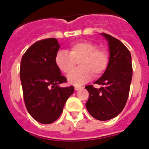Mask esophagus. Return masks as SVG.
Listing matches in <instances>:
<instances>
[{
    "instance_id": "1",
    "label": "esophagus",
    "mask_w": 149,
    "mask_h": 149,
    "mask_svg": "<svg viewBox=\"0 0 149 149\" xmlns=\"http://www.w3.org/2000/svg\"><path fill=\"white\" fill-rule=\"evenodd\" d=\"M74 88L76 91H78V90H79V89H81V88H82V87L81 86H75Z\"/></svg>"
}]
</instances>
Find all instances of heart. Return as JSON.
Here are the masks:
<instances>
[{
    "instance_id": "heart-1",
    "label": "heart",
    "mask_w": 149,
    "mask_h": 149,
    "mask_svg": "<svg viewBox=\"0 0 149 149\" xmlns=\"http://www.w3.org/2000/svg\"><path fill=\"white\" fill-rule=\"evenodd\" d=\"M109 56L104 48L98 47L91 41H82L73 44L68 49L60 50L56 56V64L65 74H69L79 62L80 68L68 76L70 84L79 85L90 80L93 76H99L106 70Z\"/></svg>"
}]
</instances>
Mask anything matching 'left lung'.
I'll return each instance as SVG.
<instances>
[{
    "label": "left lung",
    "instance_id": "8db88e82",
    "mask_svg": "<svg viewBox=\"0 0 149 149\" xmlns=\"http://www.w3.org/2000/svg\"><path fill=\"white\" fill-rule=\"evenodd\" d=\"M102 35L108 41L110 59L105 72L94 82L102 87L97 89L91 84L85 88L89 92L86 103L89 113L105 121L116 117L126 104L133 69L131 53L123 43L106 33Z\"/></svg>",
    "mask_w": 149,
    "mask_h": 149
}]
</instances>
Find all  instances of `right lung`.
Returning <instances> with one entry per match:
<instances>
[{"label":"right lung","mask_w":149,"mask_h":149,"mask_svg":"<svg viewBox=\"0 0 149 149\" xmlns=\"http://www.w3.org/2000/svg\"><path fill=\"white\" fill-rule=\"evenodd\" d=\"M60 46L56 38L36 41L23 55L20 78L28 112L36 121L50 124L63 111L74 87H59L67 82L56 66V56Z\"/></svg>","instance_id":"add662e5"}]
</instances>
